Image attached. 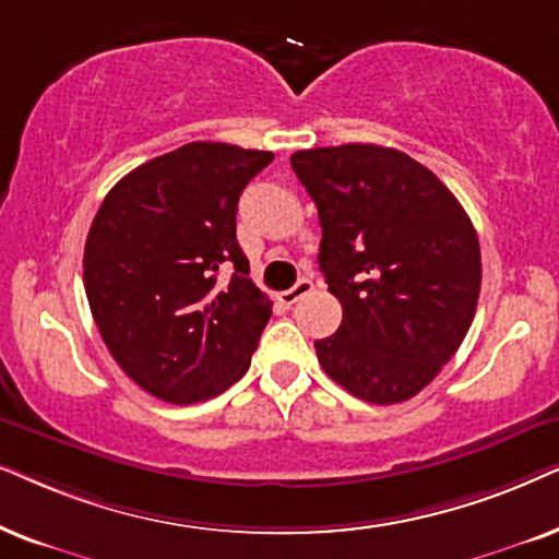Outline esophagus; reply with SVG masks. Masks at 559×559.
<instances>
[{
	"label": "esophagus",
	"mask_w": 559,
	"mask_h": 559,
	"mask_svg": "<svg viewBox=\"0 0 559 559\" xmlns=\"http://www.w3.org/2000/svg\"><path fill=\"white\" fill-rule=\"evenodd\" d=\"M311 288H314V284H311V278H301L299 284L296 286H292L288 288V292H284L281 294V301L286 304V307H292V304H296L301 299V296H307V294H311Z\"/></svg>",
	"instance_id": "1"
}]
</instances>
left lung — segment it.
Listing matches in <instances>:
<instances>
[{"mask_svg": "<svg viewBox=\"0 0 559 559\" xmlns=\"http://www.w3.org/2000/svg\"><path fill=\"white\" fill-rule=\"evenodd\" d=\"M292 168L322 225L319 267L342 304L317 340L324 373L368 404L435 381L471 330L480 245L463 204L406 153L370 143L311 147Z\"/></svg>", "mask_w": 559, "mask_h": 559, "instance_id": "left-lung-1", "label": "left lung"}]
</instances>
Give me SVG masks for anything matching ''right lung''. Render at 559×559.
Here are the masks:
<instances>
[{"mask_svg": "<svg viewBox=\"0 0 559 559\" xmlns=\"http://www.w3.org/2000/svg\"><path fill=\"white\" fill-rule=\"evenodd\" d=\"M273 153L189 143L115 183L84 248L92 317L151 396L197 404L250 368L273 301L237 245V202Z\"/></svg>", "mask_w": 559, "mask_h": 559, "instance_id": "1", "label": "right lung"}]
</instances>
